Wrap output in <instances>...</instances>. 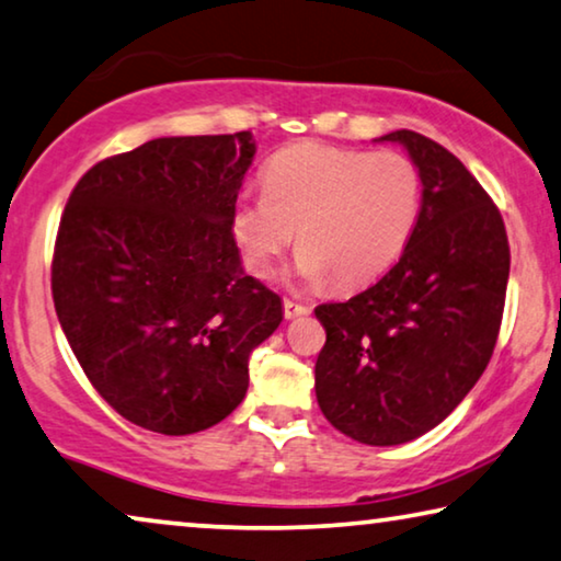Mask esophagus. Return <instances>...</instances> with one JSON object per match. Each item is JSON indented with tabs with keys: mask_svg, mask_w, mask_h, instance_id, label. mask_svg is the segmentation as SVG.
<instances>
[{
	"mask_svg": "<svg viewBox=\"0 0 561 561\" xmlns=\"http://www.w3.org/2000/svg\"><path fill=\"white\" fill-rule=\"evenodd\" d=\"M309 312V307L302 302H295V299H284V317L287 320H295V317H302Z\"/></svg>",
	"mask_w": 561,
	"mask_h": 561,
	"instance_id": "obj_1",
	"label": "esophagus"
}]
</instances>
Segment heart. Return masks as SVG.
Here are the masks:
<instances>
[{"mask_svg":"<svg viewBox=\"0 0 561 561\" xmlns=\"http://www.w3.org/2000/svg\"><path fill=\"white\" fill-rule=\"evenodd\" d=\"M262 183V196H241L231 211L256 277L277 270L299 229V277L357 287L396 264L421 214V175L398 150L297 144L266 163Z\"/></svg>","mask_w":561,"mask_h":561,"instance_id":"heart-1","label":"heart"}]
</instances>
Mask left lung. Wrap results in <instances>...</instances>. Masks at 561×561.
<instances>
[{"label": "left lung", "instance_id": "8db88e82", "mask_svg": "<svg viewBox=\"0 0 561 561\" xmlns=\"http://www.w3.org/2000/svg\"><path fill=\"white\" fill-rule=\"evenodd\" d=\"M380 140L413 158L421 214L386 277L314 309L328 332L314 390L340 433L398 446L436 428L486 370L512 254L496 204L450 150L413 130Z\"/></svg>", "mask_w": 561, "mask_h": 561}]
</instances>
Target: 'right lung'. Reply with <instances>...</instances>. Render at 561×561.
I'll use <instances>...</instances> for the list:
<instances>
[{
  "mask_svg": "<svg viewBox=\"0 0 561 561\" xmlns=\"http://www.w3.org/2000/svg\"><path fill=\"white\" fill-rule=\"evenodd\" d=\"M252 133L156 138L95 163L57 229V320L115 413L163 436L224 421L282 299L241 266L231 211Z\"/></svg>",
  "mask_w": 561,
  "mask_h": 561,
  "instance_id": "1",
  "label": "right lung"
}]
</instances>
